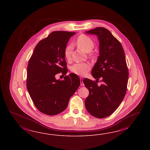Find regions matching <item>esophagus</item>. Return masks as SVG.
I'll return each instance as SVG.
<instances>
[{
    "instance_id": "34e87169",
    "label": "esophagus",
    "mask_w": 150,
    "mask_h": 150,
    "mask_svg": "<svg viewBox=\"0 0 150 150\" xmlns=\"http://www.w3.org/2000/svg\"><path fill=\"white\" fill-rule=\"evenodd\" d=\"M80 82H81L80 85H81V86H84V83H83V77H80Z\"/></svg>"
}]
</instances>
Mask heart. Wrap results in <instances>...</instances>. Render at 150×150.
I'll list each match as a JSON object with an SVG mask.
<instances>
[{"mask_svg":"<svg viewBox=\"0 0 150 150\" xmlns=\"http://www.w3.org/2000/svg\"><path fill=\"white\" fill-rule=\"evenodd\" d=\"M76 43L79 48L86 53L90 52L94 47V42L89 37L81 35L77 38ZM73 50L72 45H67L64 50V57L67 60H70ZM91 69V65L88 63H76L71 67V71L79 76H85Z\"/></svg>","mask_w":150,"mask_h":150,"instance_id":"1","label":"heart"}]
</instances>
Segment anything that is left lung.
Masks as SVG:
<instances>
[{"label":"left lung","instance_id":"obj_1","mask_svg":"<svg viewBox=\"0 0 150 150\" xmlns=\"http://www.w3.org/2000/svg\"><path fill=\"white\" fill-rule=\"evenodd\" d=\"M86 33L96 35L100 55L92 70L93 77L102 84L98 86L88 79L83 82L89 91L85 101L88 112L97 118L111 115L122 102L127 90L129 72L123 47L111 32L104 27H96Z\"/></svg>","mask_w":150,"mask_h":150}]
</instances>
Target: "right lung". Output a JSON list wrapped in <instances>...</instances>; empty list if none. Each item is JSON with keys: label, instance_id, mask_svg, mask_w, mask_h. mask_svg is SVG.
<instances>
[{"label": "right lung", "instance_id": "add662e5", "mask_svg": "<svg viewBox=\"0 0 150 150\" xmlns=\"http://www.w3.org/2000/svg\"><path fill=\"white\" fill-rule=\"evenodd\" d=\"M75 32L54 31L37 45L27 69V90L41 112L55 115L67 108L70 97L80 85L76 74L71 73L63 80L55 75L68 72L64 50Z\"/></svg>", "mask_w": 150, "mask_h": 150}]
</instances>
